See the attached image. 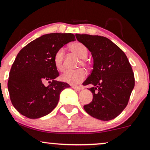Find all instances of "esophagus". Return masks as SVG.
<instances>
[{
    "label": "esophagus",
    "mask_w": 150,
    "mask_h": 150,
    "mask_svg": "<svg viewBox=\"0 0 150 150\" xmlns=\"http://www.w3.org/2000/svg\"><path fill=\"white\" fill-rule=\"evenodd\" d=\"M72 88H73V89H75L76 91H80L81 89L80 86H72Z\"/></svg>",
    "instance_id": "esophagus-1"
}]
</instances>
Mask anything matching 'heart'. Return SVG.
Instances as JSON below:
<instances>
[{
    "mask_svg": "<svg viewBox=\"0 0 150 150\" xmlns=\"http://www.w3.org/2000/svg\"><path fill=\"white\" fill-rule=\"evenodd\" d=\"M69 48L72 52L81 59V65L88 67V63L85 59L87 58L88 54V49L86 48V47L81 43L75 42L69 45ZM64 51L62 48L59 49L53 57L54 66L59 71H64L65 69L64 65ZM86 71L83 69H79L75 71H66L61 75V79L64 82L69 83L71 85H77L84 81L86 78Z\"/></svg>",
    "mask_w": 150,
    "mask_h": 150,
    "instance_id": "heart-1",
    "label": "heart"
}]
</instances>
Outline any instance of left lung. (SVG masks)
Masks as SVG:
<instances>
[{"label":"left lung","instance_id":"obj_1","mask_svg":"<svg viewBox=\"0 0 150 150\" xmlns=\"http://www.w3.org/2000/svg\"><path fill=\"white\" fill-rule=\"evenodd\" d=\"M77 41L91 52L93 71L84 81L91 84L93 100L84 106L95 118L110 120L116 117L127 105L134 88L132 66L125 52L107 37L75 35Z\"/></svg>","mask_w":150,"mask_h":150}]
</instances>
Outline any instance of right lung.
<instances>
[{
	"label": "right lung",
	"instance_id": "right-lung-1",
	"mask_svg": "<svg viewBox=\"0 0 150 150\" xmlns=\"http://www.w3.org/2000/svg\"><path fill=\"white\" fill-rule=\"evenodd\" d=\"M75 40L73 34L51 33L28 43L11 68L7 88L15 109L28 118L45 116L57 105L59 95L70 86L55 79L59 72L53 57L59 49ZM48 82L50 85H45Z\"/></svg>",
	"mask_w": 150,
	"mask_h": 150
}]
</instances>
